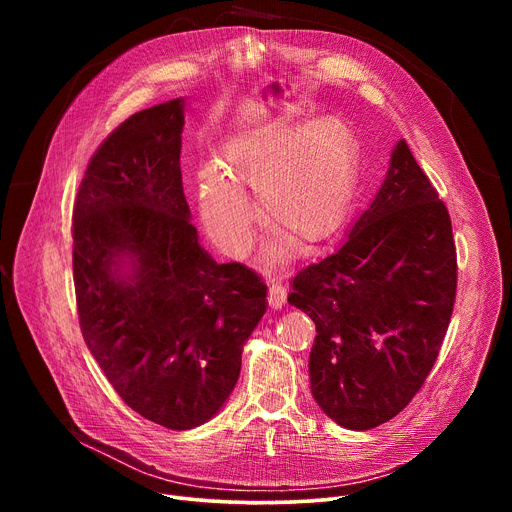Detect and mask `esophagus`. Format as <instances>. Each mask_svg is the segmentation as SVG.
<instances>
[{"label": "esophagus", "instance_id": "1", "mask_svg": "<svg viewBox=\"0 0 512 512\" xmlns=\"http://www.w3.org/2000/svg\"><path fill=\"white\" fill-rule=\"evenodd\" d=\"M267 303L272 309H282L286 305V288L280 282H272L267 288Z\"/></svg>", "mask_w": 512, "mask_h": 512}]
</instances>
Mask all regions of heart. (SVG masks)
<instances>
[{"label": "heart", "mask_w": 512, "mask_h": 512, "mask_svg": "<svg viewBox=\"0 0 512 512\" xmlns=\"http://www.w3.org/2000/svg\"><path fill=\"white\" fill-rule=\"evenodd\" d=\"M355 137L336 116L305 128L267 124L230 137L215 170L199 174V205L211 234L242 249L253 234L255 193L261 218L286 245L305 249L330 236L344 220L355 186Z\"/></svg>", "instance_id": "obj_1"}]
</instances>
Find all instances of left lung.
I'll return each instance as SVG.
<instances>
[{
  "label": "left lung",
  "instance_id": "obj_1",
  "mask_svg": "<svg viewBox=\"0 0 512 512\" xmlns=\"http://www.w3.org/2000/svg\"><path fill=\"white\" fill-rule=\"evenodd\" d=\"M290 286L288 303L317 330L309 380L321 411L359 432L396 417L432 371L456 299L450 215L405 139L338 251Z\"/></svg>",
  "mask_w": 512,
  "mask_h": 512
}]
</instances>
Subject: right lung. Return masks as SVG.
Masks as SVG:
<instances>
[{"instance_id":"add662e5","label":"right lung","mask_w":512,"mask_h":512,"mask_svg":"<svg viewBox=\"0 0 512 512\" xmlns=\"http://www.w3.org/2000/svg\"><path fill=\"white\" fill-rule=\"evenodd\" d=\"M184 99L124 120L91 157L72 213L80 332L126 405L168 429L222 409L267 286L215 263L191 224L180 147Z\"/></svg>"}]
</instances>
